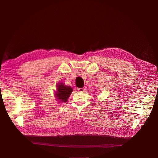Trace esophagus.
Instances as JSON below:
<instances>
[{
	"label": "esophagus",
	"instance_id": "esophagus-1",
	"mask_svg": "<svg viewBox=\"0 0 158 158\" xmlns=\"http://www.w3.org/2000/svg\"><path fill=\"white\" fill-rule=\"evenodd\" d=\"M77 90L79 92H84L85 91V89L84 88H79V89H77Z\"/></svg>",
	"mask_w": 158,
	"mask_h": 158
}]
</instances>
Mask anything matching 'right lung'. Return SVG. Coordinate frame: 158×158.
Listing matches in <instances>:
<instances>
[{
  "instance_id": "obj_1",
  "label": "right lung",
  "mask_w": 158,
  "mask_h": 158,
  "mask_svg": "<svg viewBox=\"0 0 158 158\" xmlns=\"http://www.w3.org/2000/svg\"><path fill=\"white\" fill-rule=\"evenodd\" d=\"M56 88L54 96H56V100L59 102L58 103L66 102L73 91V88L71 86L65 85L63 83H57Z\"/></svg>"
}]
</instances>
